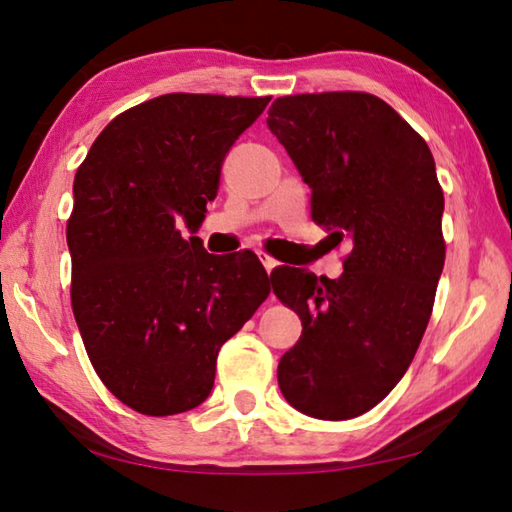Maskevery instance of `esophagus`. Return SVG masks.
<instances>
[{
    "label": "esophagus",
    "mask_w": 512,
    "mask_h": 512,
    "mask_svg": "<svg viewBox=\"0 0 512 512\" xmlns=\"http://www.w3.org/2000/svg\"><path fill=\"white\" fill-rule=\"evenodd\" d=\"M257 257H259V262H262V264H264V268H266V273H271V271H273V268L277 266V259H275V257H271V255H268V253H264V250H259V253H257Z\"/></svg>",
    "instance_id": "obj_1"
}]
</instances>
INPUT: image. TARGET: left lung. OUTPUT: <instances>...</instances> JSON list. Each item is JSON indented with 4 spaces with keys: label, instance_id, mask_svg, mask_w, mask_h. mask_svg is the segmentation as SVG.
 <instances>
[{
    "label": "left lung",
    "instance_id": "8db88e82",
    "mask_svg": "<svg viewBox=\"0 0 512 512\" xmlns=\"http://www.w3.org/2000/svg\"><path fill=\"white\" fill-rule=\"evenodd\" d=\"M266 124L311 187V219L352 241L336 280L300 268L277 277L273 293L302 320L277 384L311 418H357L404 377L431 318L445 266L436 164L368 92L280 97Z\"/></svg>",
    "mask_w": 512,
    "mask_h": 512
}]
</instances>
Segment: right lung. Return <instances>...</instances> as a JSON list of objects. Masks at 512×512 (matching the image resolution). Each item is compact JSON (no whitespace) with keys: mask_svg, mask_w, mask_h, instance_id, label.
<instances>
[{"mask_svg":"<svg viewBox=\"0 0 512 512\" xmlns=\"http://www.w3.org/2000/svg\"><path fill=\"white\" fill-rule=\"evenodd\" d=\"M268 101L162 94L112 119L76 169L74 318L99 379L137 413L205 402L221 345L271 293L250 250L230 262L178 230L201 225L225 155Z\"/></svg>","mask_w":512,"mask_h":512,"instance_id":"obj_1","label":"right lung"}]
</instances>
